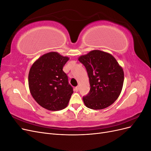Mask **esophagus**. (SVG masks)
I'll list each match as a JSON object with an SVG mask.
<instances>
[{"mask_svg":"<svg viewBox=\"0 0 151 151\" xmlns=\"http://www.w3.org/2000/svg\"><path fill=\"white\" fill-rule=\"evenodd\" d=\"M79 86L76 87V88H75L76 92H78V91H79Z\"/></svg>","mask_w":151,"mask_h":151,"instance_id":"1","label":"esophagus"}]
</instances>
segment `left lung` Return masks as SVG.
Wrapping results in <instances>:
<instances>
[{
    "mask_svg": "<svg viewBox=\"0 0 151 151\" xmlns=\"http://www.w3.org/2000/svg\"><path fill=\"white\" fill-rule=\"evenodd\" d=\"M89 76L90 91L83 97L86 107L102 109L111 105L122 92L124 72L110 53L95 50L79 57Z\"/></svg>",
    "mask_w": 151,
    "mask_h": 151,
    "instance_id": "obj_1",
    "label": "left lung"
}]
</instances>
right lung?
<instances>
[{
	"label": "right lung",
	"mask_w": 151,
	"mask_h": 151,
	"mask_svg": "<svg viewBox=\"0 0 151 151\" xmlns=\"http://www.w3.org/2000/svg\"><path fill=\"white\" fill-rule=\"evenodd\" d=\"M69 60L56 52L45 53L32 65L28 75L30 93L41 106L50 111L66 108L73 93L63 67Z\"/></svg>",
	"instance_id": "right-lung-1"
}]
</instances>
